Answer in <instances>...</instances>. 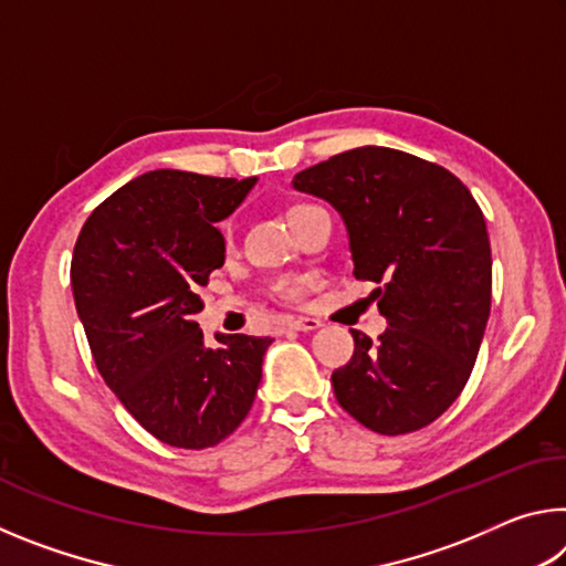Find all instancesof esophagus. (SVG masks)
<instances>
[{
	"instance_id": "esophagus-1",
	"label": "esophagus",
	"mask_w": 566,
	"mask_h": 566,
	"mask_svg": "<svg viewBox=\"0 0 566 566\" xmlns=\"http://www.w3.org/2000/svg\"><path fill=\"white\" fill-rule=\"evenodd\" d=\"M286 324H290V329H294V332H314L322 327V322L314 317H292Z\"/></svg>"
}]
</instances>
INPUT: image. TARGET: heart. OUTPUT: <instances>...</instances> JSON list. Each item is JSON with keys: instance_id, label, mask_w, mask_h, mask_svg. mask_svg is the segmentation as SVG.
Listing matches in <instances>:
<instances>
[{"instance_id": "1", "label": "heart", "mask_w": 566, "mask_h": 566, "mask_svg": "<svg viewBox=\"0 0 566 566\" xmlns=\"http://www.w3.org/2000/svg\"><path fill=\"white\" fill-rule=\"evenodd\" d=\"M276 294H280L282 300H296V296L302 294V282L282 280L280 284H276Z\"/></svg>"}]
</instances>
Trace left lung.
<instances>
[{"mask_svg": "<svg viewBox=\"0 0 566 566\" xmlns=\"http://www.w3.org/2000/svg\"><path fill=\"white\" fill-rule=\"evenodd\" d=\"M292 187L337 209L354 276L379 284L387 329H354L334 397L377 434L434 421L464 389L492 304L484 214L452 171L407 151L357 147L294 175Z\"/></svg>", "mask_w": 566, "mask_h": 566, "instance_id": "1", "label": "left lung"}]
</instances>
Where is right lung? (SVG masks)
<instances>
[{"instance_id":"1","label":"right lung","mask_w":566,"mask_h":566,"mask_svg":"<svg viewBox=\"0 0 566 566\" xmlns=\"http://www.w3.org/2000/svg\"><path fill=\"white\" fill-rule=\"evenodd\" d=\"M256 185L179 169L132 179L94 209L72 256V292L92 357L159 442L214 447L242 424L270 337L217 334L207 347L199 286L224 264L214 227Z\"/></svg>"}]
</instances>
